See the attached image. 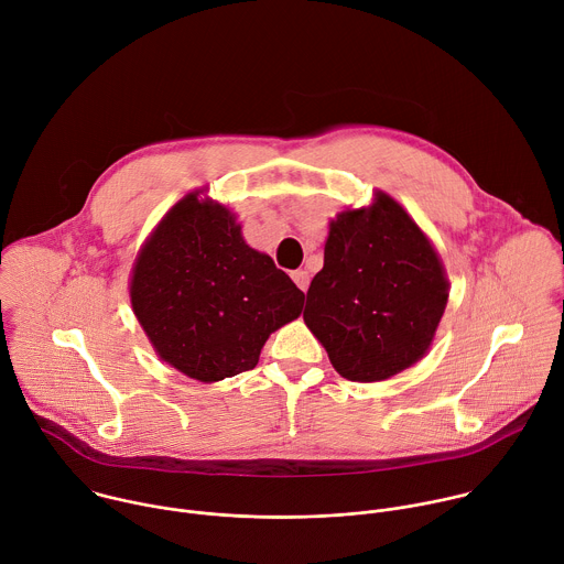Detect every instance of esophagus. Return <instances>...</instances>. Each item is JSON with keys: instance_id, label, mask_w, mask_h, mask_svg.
<instances>
[{"instance_id": "obj_1", "label": "esophagus", "mask_w": 564, "mask_h": 564, "mask_svg": "<svg viewBox=\"0 0 564 564\" xmlns=\"http://www.w3.org/2000/svg\"><path fill=\"white\" fill-rule=\"evenodd\" d=\"M292 281L305 292L307 285H310V274L305 270H296V272H292Z\"/></svg>"}]
</instances>
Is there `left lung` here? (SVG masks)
Returning <instances> with one entry per match:
<instances>
[{"label": "left lung", "mask_w": 564, "mask_h": 564, "mask_svg": "<svg viewBox=\"0 0 564 564\" xmlns=\"http://www.w3.org/2000/svg\"><path fill=\"white\" fill-rule=\"evenodd\" d=\"M448 279L431 238L392 196L330 220L324 270L307 290L305 326L350 381H383L433 346Z\"/></svg>", "instance_id": "obj_1"}]
</instances>
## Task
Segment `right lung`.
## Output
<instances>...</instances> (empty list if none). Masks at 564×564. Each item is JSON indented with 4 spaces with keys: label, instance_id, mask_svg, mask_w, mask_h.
<instances>
[{
    "label": "right lung",
    "instance_id": "1",
    "mask_svg": "<svg viewBox=\"0 0 564 564\" xmlns=\"http://www.w3.org/2000/svg\"><path fill=\"white\" fill-rule=\"evenodd\" d=\"M129 296L155 355L203 383L252 370L268 337L301 314L305 299L205 189L189 192L153 227Z\"/></svg>",
    "mask_w": 564,
    "mask_h": 564
}]
</instances>
